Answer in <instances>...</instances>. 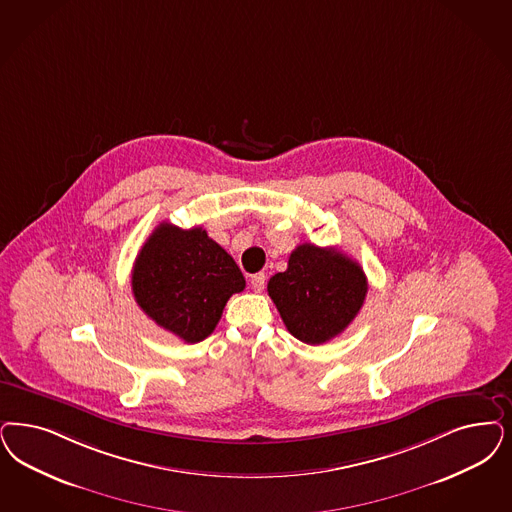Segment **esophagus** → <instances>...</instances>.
<instances>
[{
	"label": "esophagus",
	"instance_id": "esophagus-1",
	"mask_svg": "<svg viewBox=\"0 0 512 512\" xmlns=\"http://www.w3.org/2000/svg\"><path fill=\"white\" fill-rule=\"evenodd\" d=\"M251 287H253V291H257V293H261L263 289H265L266 285V276L263 274V272H259V274H253L251 276Z\"/></svg>",
	"mask_w": 512,
	"mask_h": 512
}]
</instances>
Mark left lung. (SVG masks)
I'll return each instance as SVG.
<instances>
[{
	"instance_id": "left-lung-1",
	"label": "left lung",
	"mask_w": 512,
	"mask_h": 512,
	"mask_svg": "<svg viewBox=\"0 0 512 512\" xmlns=\"http://www.w3.org/2000/svg\"><path fill=\"white\" fill-rule=\"evenodd\" d=\"M367 276L359 263L335 247L300 244L285 272L268 282L287 331L300 342L323 344L340 335L367 297Z\"/></svg>"
}]
</instances>
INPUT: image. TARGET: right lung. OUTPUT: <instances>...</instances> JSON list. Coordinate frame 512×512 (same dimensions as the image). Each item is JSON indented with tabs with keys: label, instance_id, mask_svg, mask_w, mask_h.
<instances>
[{
	"label": "right lung",
	"instance_id": "right-lung-1",
	"mask_svg": "<svg viewBox=\"0 0 512 512\" xmlns=\"http://www.w3.org/2000/svg\"><path fill=\"white\" fill-rule=\"evenodd\" d=\"M244 287L234 259L200 227L183 230L160 223L132 270L138 306L187 344L212 335L227 300Z\"/></svg>",
	"mask_w": 512,
	"mask_h": 512
}]
</instances>
